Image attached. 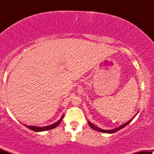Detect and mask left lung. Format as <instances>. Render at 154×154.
I'll use <instances>...</instances> for the list:
<instances>
[{
  "label": "left lung",
  "mask_w": 154,
  "mask_h": 154,
  "mask_svg": "<svg viewBox=\"0 0 154 154\" xmlns=\"http://www.w3.org/2000/svg\"><path fill=\"white\" fill-rule=\"evenodd\" d=\"M137 114H135V116L137 115ZM135 116H133V117H132L131 119L129 120V121L127 122L126 123H125V124H123V125H120V126L118 127V128H114V129H112V130H103V129H101V128H98V127H97L96 125H93V124L91 123L90 121H88V125H89V126L91 127V128L92 129H93V130H96V131H98V132H103V133L111 134V133H114V132H116V131H118V130H121V129H122L123 128H125V126H127V125H128L129 123L131 122V121H132V119H134V118H135Z\"/></svg>",
  "instance_id": "8db88e82"
}]
</instances>
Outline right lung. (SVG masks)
I'll return each instance as SVG.
<instances>
[{"mask_svg":"<svg viewBox=\"0 0 154 154\" xmlns=\"http://www.w3.org/2000/svg\"><path fill=\"white\" fill-rule=\"evenodd\" d=\"M63 117V115H62V116H61V119H60L59 120H58V121L52 124V125H48V126L37 127V126H29V125H24V126L26 127V128H27L30 129L31 130H33V131H35V132L46 131V130H52V129L56 128V127H57L58 125H59V124L61 123V120H62Z\"/></svg>","mask_w":154,"mask_h":154,"instance_id":"1","label":"right lung"}]
</instances>
